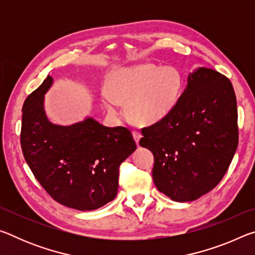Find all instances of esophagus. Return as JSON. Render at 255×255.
<instances>
[{
	"mask_svg": "<svg viewBox=\"0 0 255 255\" xmlns=\"http://www.w3.org/2000/svg\"><path fill=\"white\" fill-rule=\"evenodd\" d=\"M132 137H133V139H135L136 143L138 144V143H139V139L141 138V133H140L139 131L133 130V131H132Z\"/></svg>",
	"mask_w": 255,
	"mask_h": 255,
	"instance_id": "34e87169",
	"label": "esophagus"
}]
</instances>
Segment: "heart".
Returning a JSON list of instances; mask_svg holds the SVG:
<instances>
[{
    "instance_id": "heart-1",
    "label": "heart",
    "mask_w": 255,
    "mask_h": 255,
    "mask_svg": "<svg viewBox=\"0 0 255 255\" xmlns=\"http://www.w3.org/2000/svg\"><path fill=\"white\" fill-rule=\"evenodd\" d=\"M182 91L183 79L176 68L141 64L115 72L102 100L111 115L119 116L120 102H126L129 118L140 125H154L169 117Z\"/></svg>"
}]
</instances>
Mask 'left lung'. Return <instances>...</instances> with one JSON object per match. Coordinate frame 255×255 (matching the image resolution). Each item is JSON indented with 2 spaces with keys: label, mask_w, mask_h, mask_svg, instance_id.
Returning <instances> with one entry per match:
<instances>
[{
  "label": "left lung",
  "mask_w": 255,
  "mask_h": 255,
  "mask_svg": "<svg viewBox=\"0 0 255 255\" xmlns=\"http://www.w3.org/2000/svg\"><path fill=\"white\" fill-rule=\"evenodd\" d=\"M139 145L154 155L153 180L164 195L193 201L211 191L239 144L234 89L225 75L200 67L169 117L141 129Z\"/></svg>",
  "instance_id": "obj_1"
}]
</instances>
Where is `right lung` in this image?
Instances as JSON below:
<instances>
[{"instance_id": "right-lung-1", "label": "right lung", "mask_w": 255, "mask_h": 255, "mask_svg": "<svg viewBox=\"0 0 255 255\" xmlns=\"http://www.w3.org/2000/svg\"><path fill=\"white\" fill-rule=\"evenodd\" d=\"M51 84L48 75L23 103L24 159L55 201L82 211L98 209L117 196L119 166L136 143L129 129L106 127L93 118L71 126L51 124L44 109Z\"/></svg>"}]
</instances>
